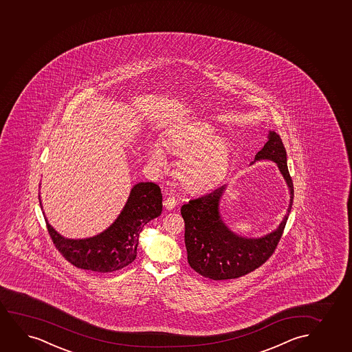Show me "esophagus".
<instances>
[{"mask_svg": "<svg viewBox=\"0 0 352 352\" xmlns=\"http://www.w3.org/2000/svg\"><path fill=\"white\" fill-rule=\"evenodd\" d=\"M175 205H177V200H175V197H173V195L167 197L165 201H164V206H165L167 210H172V208H174Z\"/></svg>", "mask_w": 352, "mask_h": 352, "instance_id": "esophagus-1", "label": "esophagus"}]
</instances>
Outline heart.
Masks as SVG:
<instances>
[{
    "mask_svg": "<svg viewBox=\"0 0 352 352\" xmlns=\"http://www.w3.org/2000/svg\"><path fill=\"white\" fill-rule=\"evenodd\" d=\"M217 134L211 123L200 121L170 133L165 140L167 151L182 157L177 175L187 190H208L226 170L230 154L229 146ZM148 157L153 164H165V153L159 144L149 146Z\"/></svg>",
    "mask_w": 352,
    "mask_h": 352,
    "instance_id": "heart-1",
    "label": "heart"
}]
</instances>
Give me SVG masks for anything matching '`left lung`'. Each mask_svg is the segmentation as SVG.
Returning <instances> with one entry per match:
<instances>
[{"label": "left lung", "instance_id": "1", "mask_svg": "<svg viewBox=\"0 0 352 352\" xmlns=\"http://www.w3.org/2000/svg\"><path fill=\"white\" fill-rule=\"evenodd\" d=\"M258 160L274 161L289 188L291 199L287 213L270 234L248 239L226 226L219 212V200L226 185L182 206L188 265L204 278L218 281L243 276L263 265L278 247L291 212L294 188L287 166L286 148L275 131H270L268 141L255 155L254 162Z\"/></svg>", "mask_w": 352, "mask_h": 352}]
</instances>
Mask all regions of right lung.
<instances>
[{
  "instance_id": "1",
  "label": "right lung",
  "mask_w": 352,
  "mask_h": 352,
  "mask_svg": "<svg viewBox=\"0 0 352 352\" xmlns=\"http://www.w3.org/2000/svg\"><path fill=\"white\" fill-rule=\"evenodd\" d=\"M161 211L160 187L154 182H139L131 188L124 208L113 224L94 237L65 239L48 224L47 218L45 221L53 244L71 265L80 270L111 273L136 258L141 231L148 221L159 217Z\"/></svg>"
}]
</instances>
